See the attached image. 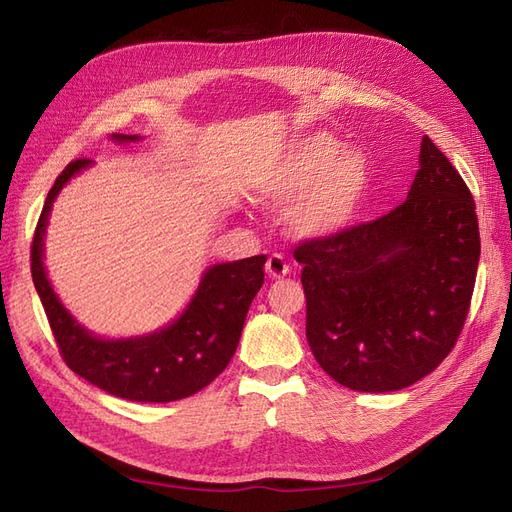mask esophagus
<instances>
[{"label": "esophagus", "mask_w": 512, "mask_h": 512, "mask_svg": "<svg viewBox=\"0 0 512 512\" xmlns=\"http://www.w3.org/2000/svg\"><path fill=\"white\" fill-rule=\"evenodd\" d=\"M288 271H290V267L282 254H271L267 258V273H269V277H273V280H280V277H284Z\"/></svg>", "instance_id": "esophagus-1"}]
</instances>
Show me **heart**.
Returning a JSON list of instances; mask_svg holds the SVG:
<instances>
[{
	"mask_svg": "<svg viewBox=\"0 0 512 512\" xmlns=\"http://www.w3.org/2000/svg\"><path fill=\"white\" fill-rule=\"evenodd\" d=\"M369 188L363 153L339 149L329 134H309L288 145L254 183L262 205L288 207V226L299 237H329L344 230Z\"/></svg>",
	"mask_w": 512,
	"mask_h": 512,
	"instance_id": "1",
	"label": "heart"
}]
</instances>
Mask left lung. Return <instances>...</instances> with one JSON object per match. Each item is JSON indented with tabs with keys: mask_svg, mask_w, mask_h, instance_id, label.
<instances>
[{
	"mask_svg": "<svg viewBox=\"0 0 512 512\" xmlns=\"http://www.w3.org/2000/svg\"><path fill=\"white\" fill-rule=\"evenodd\" d=\"M418 158L399 207L292 252L309 348L352 391H399L431 374L470 312L480 258L472 192L429 136Z\"/></svg>",
	"mask_w": 512,
	"mask_h": 512,
	"instance_id": "8db88e82",
	"label": "left lung"
}]
</instances>
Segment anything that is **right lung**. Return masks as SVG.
Listing matches in <instances>:
<instances>
[{
	"label": "right lung",
	"instance_id": "right-lung-1",
	"mask_svg": "<svg viewBox=\"0 0 512 512\" xmlns=\"http://www.w3.org/2000/svg\"><path fill=\"white\" fill-rule=\"evenodd\" d=\"M115 141H138L113 134ZM91 160L70 162L44 200L32 241V277L66 365L98 389L130 401L166 404L203 391L218 378L237 350L243 322L256 292L265 284L267 256L224 262L207 269L188 309L158 333L134 339H100L87 333L59 303L42 265L46 220L68 179Z\"/></svg>",
	"mask_w": 512,
	"mask_h": 512
}]
</instances>
